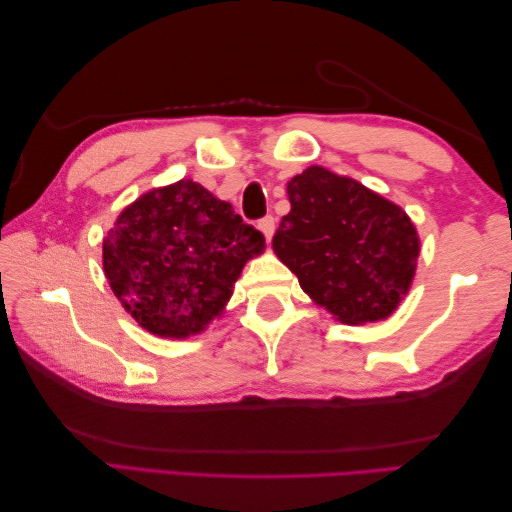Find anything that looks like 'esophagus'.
Returning a JSON list of instances; mask_svg holds the SVG:
<instances>
[{"mask_svg":"<svg viewBox=\"0 0 512 512\" xmlns=\"http://www.w3.org/2000/svg\"><path fill=\"white\" fill-rule=\"evenodd\" d=\"M259 231L264 233V237H266V242H270V239H273V235H275V217L273 215H266L264 220H259Z\"/></svg>","mask_w":512,"mask_h":512,"instance_id":"1","label":"esophagus"}]
</instances>
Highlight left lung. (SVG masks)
Here are the masks:
<instances>
[{
	"label": "left lung",
	"mask_w": 512,
	"mask_h": 512,
	"mask_svg": "<svg viewBox=\"0 0 512 512\" xmlns=\"http://www.w3.org/2000/svg\"><path fill=\"white\" fill-rule=\"evenodd\" d=\"M288 200L273 250L303 292L347 325L387 319L416 275L420 239L409 215L317 165L288 182Z\"/></svg>",
	"instance_id": "obj_1"
}]
</instances>
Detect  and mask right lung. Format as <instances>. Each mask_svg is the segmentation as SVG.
Returning a JSON list of instances; mask_svg holds the SVG:
<instances>
[{
    "mask_svg": "<svg viewBox=\"0 0 512 512\" xmlns=\"http://www.w3.org/2000/svg\"><path fill=\"white\" fill-rule=\"evenodd\" d=\"M264 246L231 204L180 180L123 209L103 239V268L140 328L187 339L220 317L244 264Z\"/></svg>",
    "mask_w": 512,
    "mask_h": 512,
    "instance_id": "right-lung-1",
    "label": "right lung"
}]
</instances>
